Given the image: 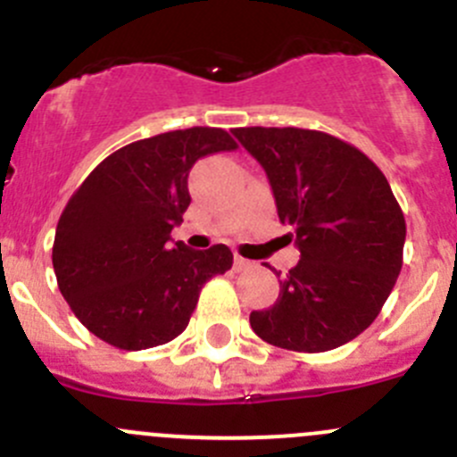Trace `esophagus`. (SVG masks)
Wrapping results in <instances>:
<instances>
[{"instance_id":"obj_1","label":"esophagus","mask_w":457,"mask_h":457,"mask_svg":"<svg viewBox=\"0 0 457 457\" xmlns=\"http://www.w3.org/2000/svg\"><path fill=\"white\" fill-rule=\"evenodd\" d=\"M247 267H252V262L247 261V258H243V256H234V270H237V271H243V270H247Z\"/></svg>"}]
</instances>
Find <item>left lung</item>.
<instances>
[{
	"mask_svg": "<svg viewBox=\"0 0 457 457\" xmlns=\"http://www.w3.org/2000/svg\"><path fill=\"white\" fill-rule=\"evenodd\" d=\"M234 137L265 170L280 223L301 250L274 307L250 314L252 329L289 352L349 343L380 314L403 267L407 225L389 181L327 132L256 126Z\"/></svg>",
	"mask_w": 457,
	"mask_h": 457,
	"instance_id": "8db88e82",
	"label": "left lung"
}]
</instances>
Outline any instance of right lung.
Returning <instances> with one entry per match:
<instances>
[{
	"mask_svg": "<svg viewBox=\"0 0 457 457\" xmlns=\"http://www.w3.org/2000/svg\"><path fill=\"white\" fill-rule=\"evenodd\" d=\"M237 150L220 128H187L123 145L101 161L57 223L53 267L87 331L126 352L177 338L203 285L232 267L228 245L190 250L170 232L190 205L201 156Z\"/></svg>",
	"mask_w": 457,
	"mask_h": 457,
	"instance_id": "obj_1",
	"label": "right lung"
}]
</instances>
